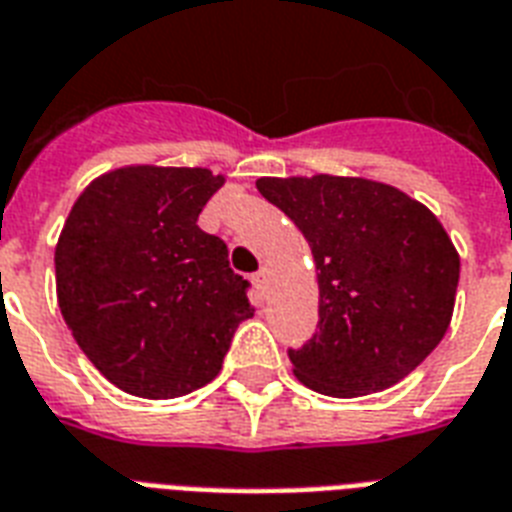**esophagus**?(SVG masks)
Instances as JSON below:
<instances>
[{"instance_id": "obj_1", "label": "esophagus", "mask_w": 512, "mask_h": 512, "mask_svg": "<svg viewBox=\"0 0 512 512\" xmlns=\"http://www.w3.org/2000/svg\"><path fill=\"white\" fill-rule=\"evenodd\" d=\"M252 282H255L257 290H260L265 295V290H268V282H271V273H268V268H265V265H263V268H260V271L255 273V276H252Z\"/></svg>"}]
</instances>
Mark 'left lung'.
<instances>
[{
	"instance_id": "obj_1",
	"label": "left lung",
	"mask_w": 512,
	"mask_h": 512,
	"mask_svg": "<svg viewBox=\"0 0 512 512\" xmlns=\"http://www.w3.org/2000/svg\"><path fill=\"white\" fill-rule=\"evenodd\" d=\"M306 236L319 279V330L290 349L319 395L357 397L427 360L454 314L459 255L438 217L397 187L360 177L257 179Z\"/></svg>"
}]
</instances>
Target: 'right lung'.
<instances>
[{"label":"right lung","instance_id":"add662e5","mask_svg":"<svg viewBox=\"0 0 512 512\" xmlns=\"http://www.w3.org/2000/svg\"><path fill=\"white\" fill-rule=\"evenodd\" d=\"M225 179L209 169L128 166L85 187L56 247L64 322L123 392L171 400L209 384L255 314L220 236L198 214Z\"/></svg>","mask_w":512,"mask_h":512}]
</instances>
